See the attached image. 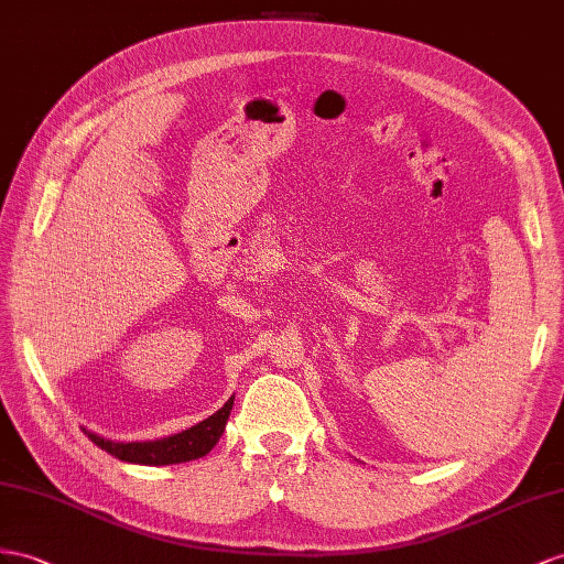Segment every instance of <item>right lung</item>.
<instances>
[{"label":"right lung","mask_w":564,"mask_h":564,"mask_svg":"<svg viewBox=\"0 0 564 564\" xmlns=\"http://www.w3.org/2000/svg\"><path fill=\"white\" fill-rule=\"evenodd\" d=\"M236 398V395H234ZM234 398H230L226 405L207 416L205 422H199L191 429H185L181 433H173V436L159 438V441H133V443H117V441H107L97 433L83 429L88 433V438L107 451L109 455L119 457L123 462H133V465H152V467H162V465H178V462H191L197 457H205L212 447L219 443L221 433L226 429L228 414L234 410Z\"/></svg>","instance_id":"1"}]
</instances>
